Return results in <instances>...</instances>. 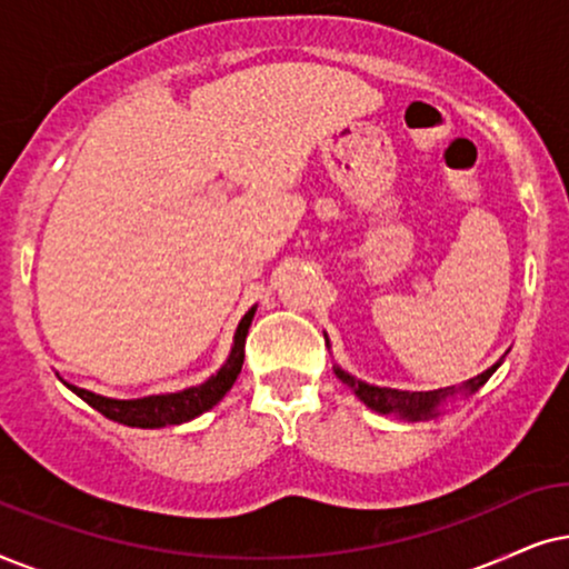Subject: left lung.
<instances>
[{
    "label": "left lung",
    "instance_id": "1",
    "mask_svg": "<svg viewBox=\"0 0 569 569\" xmlns=\"http://www.w3.org/2000/svg\"><path fill=\"white\" fill-rule=\"evenodd\" d=\"M325 343L330 346L328 336H325ZM502 361H505V356L497 363H491L489 369H483L481 375H476L468 382L458 385V388L452 385V388H439V390H429V392H408V390H392V388H380V385H369V382L359 380V377L348 375L346 369L338 367V363L332 367V372H336L340 382H346L348 388L356 392V398H359L363 406L372 408V411L382 413V416H398V419H406V421H429V419H435V416L442 413V408L452 403V400L468 398V396H473L479 388H483Z\"/></svg>",
    "mask_w": 569,
    "mask_h": 569
}]
</instances>
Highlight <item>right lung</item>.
<instances>
[{
    "label": "right lung",
    "mask_w": 569,
    "mask_h": 569,
    "mask_svg": "<svg viewBox=\"0 0 569 569\" xmlns=\"http://www.w3.org/2000/svg\"><path fill=\"white\" fill-rule=\"evenodd\" d=\"M257 307L241 317L237 332H233V346L229 351V359L221 363L216 375H210L206 382L194 385V388H184L179 392H161V396H146V398H132V400H119V398H106L98 392L82 390L78 385L64 382L74 396L86 400L88 406H93L98 413H103L106 419L124 423V427L134 429H161V427H179L210 411L216 403H221L226 392L233 388L237 377L241 372V363H244V343L249 325L254 320Z\"/></svg>",
    "instance_id": "1"
}]
</instances>
